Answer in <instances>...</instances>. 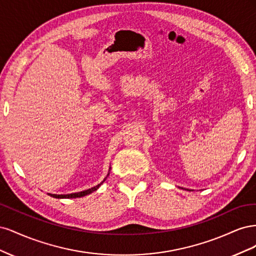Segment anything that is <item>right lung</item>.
I'll list each match as a JSON object with an SVG mask.
<instances>
[{
	"label": "right lung",
	"instance_id": "obj_1",
	"mask_svg": "<svg viewBox=\"0 0 256 256\" xmlns=\"http://www.w3.org/2000/svg\"><path fill=\"white\" fill-rule=\"evenodd\" d=\"M109 174H110V173H108L106 177L109 176ZM106 177L104 178V182L106 180ZM104 182L98 184L97 186H95V187H92V188H90V189L84 190V191H81V192H76V193H70V194H51V193H48V194H49L50 196H52V198H82V196H85L90 194V193H92V192L96 191V190L100 187V186Z\"/></svg>",
	"mask_w": 256,
	"mask_h": 256
}]
</instances>
